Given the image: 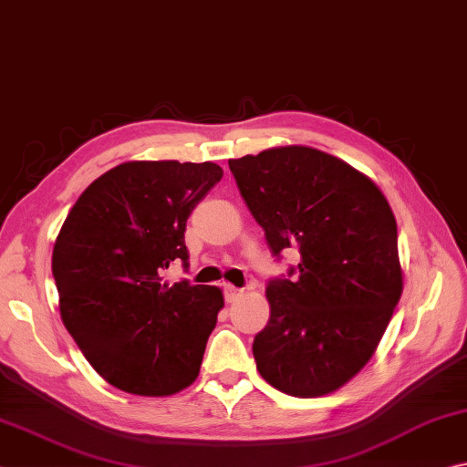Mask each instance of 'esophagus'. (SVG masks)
I'll return each instance as SVG.
<instances>
[{
    "instance_id": "1",
    "label": "esophagus",
    "mask_w": 467,
    "mask_h": 467,
    "mask_svg": "<svg viewBox=\"0 0 467 467\" xmlns=\"http://www.w3.org/2000/svg\"><path fill=\"white\" fill-rule=\"evenodd\" d=\"M223 293L229 304H234V301H238L244 296V289L234 287V285H223Z\"/></svg>"
}]
</instances>
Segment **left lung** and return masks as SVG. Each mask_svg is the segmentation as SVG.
Segmentation results:
<instances>
[{"instance_id": "8db88e82", "label": "left lung", "mask_w": 467, "mask_h": 467, "mask_svg": "<svg viewBox=\"0 0 467 467\" xmlns=\"http://www.w3.org/2000/svg\"><path fill=\"white\" fill-rule=\"evenodd\" d=\"M229 170L273 254H301L291 280L266 285L256 369L289 396L337 391L369 361L402 296L389 202L371 178L314 147H273Z\"/></svg>"}]
</instances>
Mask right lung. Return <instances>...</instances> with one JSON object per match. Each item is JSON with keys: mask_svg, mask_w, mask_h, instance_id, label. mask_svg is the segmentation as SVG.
Segmentation results:
<instances>
[{"mask_svg": "<svg viewBox=\"0 0 467 467\" xmlns=\"http://www.w3.org/2000/svg\"><path fill=\"white\" fill-rule=\"evenodd\" d=\"M221 176L213 161H125L65 219L53 248L61 320L110 386L171 396L199 375L223 293L161 275L186 266V219Z\"/></svg>", "mask_w": 467, "mask_h": 467, "instance_id": "add662e5", "label": "right lung"}]
</instances>
